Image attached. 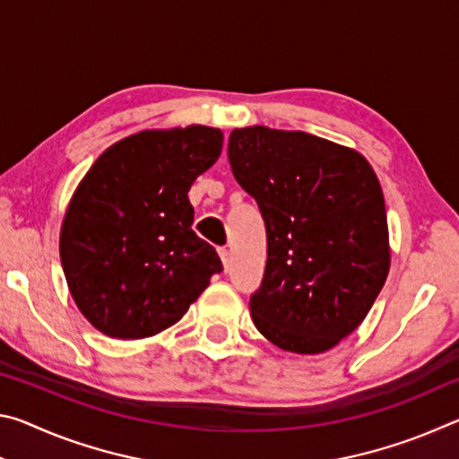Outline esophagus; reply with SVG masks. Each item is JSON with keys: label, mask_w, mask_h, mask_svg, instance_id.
<instances>
[{"label": "esophagus", "mask_w": 459, "mask_h": 459, "mask_svg": "<svg viewBox=\"0 0 459 459\" xmlns=\"http://www.w3.org/2000/svg\"><path fill=\"white\" fill-rule=\"evenodd\" d=\"M219 255H221V261H222L224 271H229V267H230V253L227 251V248H219Z\"/></svg>", "instance_id": "esophagus-1"}]
</instances>
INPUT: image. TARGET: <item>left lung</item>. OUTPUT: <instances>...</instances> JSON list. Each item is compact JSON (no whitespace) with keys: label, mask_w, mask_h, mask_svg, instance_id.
<instances>
[{"label":"left lung","mask_w":459,"mask_h":459,"mask_svg":"<svg viewBox=\"0 0 459 459\" xmlns=\"http://www.w3.org/2000/svg\"><path fill=\"white\" fill-rule=\"evenodd\" d=\"M229 161L267 227L255 325L281 351L328 352L362 324L391 269L375 169L352 147L265 126L232 129Z\"/></svg>","instance_id":"obj_1"}]
</instances>
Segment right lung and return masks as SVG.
I'll return each mask as SVG.
<instances>
[{"label": "right lung", "mask_w": 459, "mask_h": 459, "mask_svg": "<svg viewBox=\"0 0 459 459\" xmlns=\"http://www.w3.org/2000/svg\"><path fill=\"white\" fill-rule=\"evenodd\" d=\"M206 126L143 129L99 155L68 202L60 261L76 307L108 338L174 325L222 263L192 230L188 190L222 152Z\"/></svg>", "instance_id": "1"}]
</instances>
